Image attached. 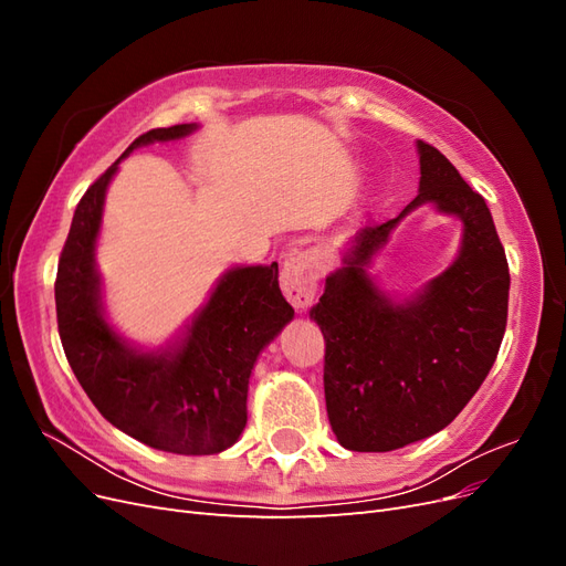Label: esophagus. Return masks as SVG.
<instances>
[{
    "mask_svg": "<svg viewBox=\"0 0 566 566\" xmlns=\"http://www.w3.org/2000/svg\"><path fill=\"white\" fill-rule=\"evenodd\" d=\"M321 279V264L318 254L306 250L290 256V260L281 269V287L287 302L295 306L297 312H304L306 306L314 302V295L318 290Z\"/></svg>",
    "mask_w": 566,
    "mask_h": 566,
    "instance_id": "1",
    "label": "esophagus"
}]
</instances>
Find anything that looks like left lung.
I'll list each match as a JSON object with an SVG mask.
<instances>
[{
  "label": "left lung",
  "instance_id": "1",
  "mask_svg": "<svg viewBox=\"0 0 566 566\" xmlns=\"http://www.w3.org/2000/svg\"><path fill=\"white\" fill-rule=\"evenodd\" d=\"M418 196L354 235L310 312L325 339L328 420L349 451L385 453L443 430L482 387L505 335L510 271L486 200L434 146L418 142ZM424 201L463 221V243L447 272L399 305L365 266Z\"/></svg>",
  "mask_w": 566,
  "mask_h": 566
}]
</instances>
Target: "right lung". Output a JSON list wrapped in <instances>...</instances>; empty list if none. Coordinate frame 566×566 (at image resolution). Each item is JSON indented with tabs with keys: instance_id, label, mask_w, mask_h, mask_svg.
<instances>
[{
	"instance_id": "add662e5",
	"label": "right lung",
	"mask_w": 566,
	"mask_h": 566,
	"mask_svg": "<svg viewBox=\"0 0 566 566\" xmlns=\"http://www.w3.org/2000/svg\"><path fill=\"white\" fill-rule=\"evenodd\" d=\"M196 127L142 134L87 188L75 208L54 290L65 358L98 413L150 449L212 455L241 437L256 356L295 316L279 287V264L229 269L177 347L139 352L108 325L94 262L106 188L117 165L134 148L181 139Z\"/></svg>"
}]
</instances>
